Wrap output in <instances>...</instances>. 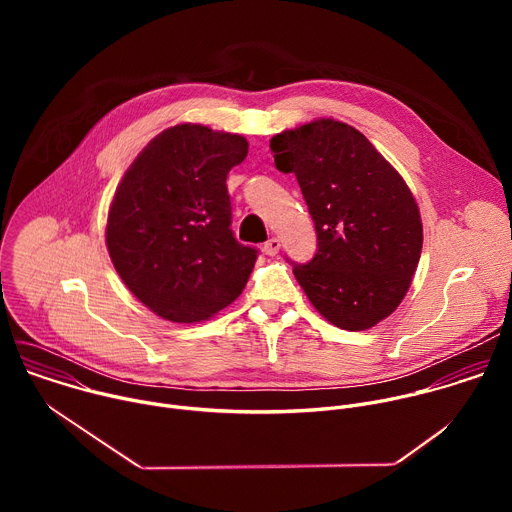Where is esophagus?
Returning a JSON list of instances; mask_svg holds the SVG:
<instances>
[{
	"label": "esophagus",
	"instance_id": "1",
	"mask_svg": "<svg viewBox=\"0 0 512 512\" xmlns=\"http://www.w3.org/2000/svg\"><path fill=\"white\" fill-rule=\"evenodd\" d=\"M279 249H281V241H279L277 237H271V239L263 245V253H265V255H269V257L277 255V253H279Z\"/></svg>",
	"mask_w": 512,
	"mask_h": 512
}]
</instances>
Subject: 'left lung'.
Instances as JSON below:
<instances>
[{
  "label": "left lung",
  "mask_w": 512,
  "mask_h": 512,
  "mask_svg": "<svg viewBox=\"0 0 512 512\" xmlns=\"http://www.w3.org/2000/svg\"><path fill=\"white\" fill-rule=\"evenodd\" d=\"M269 145L275 168L296 174L316 227V255L287 259L308 300L342 330L379 324L405 298L421 257V216L405 180L342 121H312Z\"/></svg>",
  "instance_id": "8db88e82"
}]
</instances>
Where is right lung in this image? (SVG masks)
<instances>
[{"mask_svg":"<svg viewBox=\"0 0 512 512\" xmlns=\"http://www.w3.org/2000/svg\"><path fill=\"white\" fill-rule=\"evenodd\" d=\"M247 152L241 135L176 125L148 143L117 186L105 233L111 261L164 320H208L247 285L259 251L235 239L227 188Z\"/></svg>","mask_w":512,"mask_h":512,"instance_id":"right-lung-1","label":"right lung"}]
</instances>
